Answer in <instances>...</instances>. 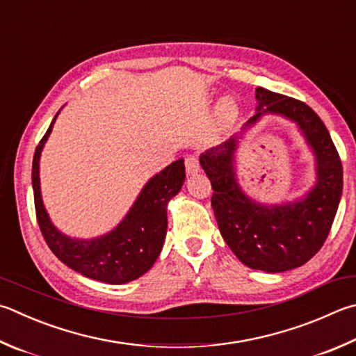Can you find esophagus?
Segmentation results:
<instances>
[{
    "instance_id": "esophagus-1",
    "label": "esophagus",
    "mask_w": 356,
    "mask_h": 356,
    "mask_svg": "<svg viewBox=\"0 0 356 356\" xmlns=\"http://www.w3.org/2000/svg\"><path fill=\"white\" fill-rule=\"evenodd\" d=\"M185 168L188 174H195L200 170V163H199V157L196 154H190V156L185 157Z\"/></svg>"
}]
</instances>
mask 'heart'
Returning <instances> with one entry per match:
<instances>
[{
	"label": "heart",
	"instance_id": "b5f03b06",
	"mask_svg": "<svg viewBox=\"0 0 356 356\" xmlns=\"http://www.w3.org/2000/svg\"><path fill=\"white\" fill-rule=\"evenodd\" d=\"M236 118V106L232 99H224L218 108V120L221 124L227 126Z\"/></svg>",
	"mask_w": 356,
	"mask_h": 356
}]
</instances>
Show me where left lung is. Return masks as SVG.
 Returning <instances> with one entry per match:
<instances>
[{
  "label": "left lung",
  "instance_id": "8db88e82",
  "mask_svg": "<svg viewBox=\"0 0 356 356\" xmlns=\"http://www.w3.org/2000/svg\"><path fill=\"white\" fill-rule=\"evenodd\" d=\"M257 99L258 112L248 126L264 113L294 121L316 156L314 188L297 202L274 207L254 202L236 182L235 137L202 154L200 165L211 184L219 232L232 252L252 269L283 273L305 264L324 245L342 195V163L325 124L305 102L261 87Z\"/></svg>",
  "mask_w": 356,
  "mask_h": 356
}]
</instances>
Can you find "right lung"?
Returning a JSON list of instances; mask_svg holds the SVG:
<instances>
[{"mask_svg": "<svg viewBox=\"0 0 356 356\" xmlns=\"http://www.w3.org/2000/svg\"><path fill=\"white\" fill-rule=\"evenodd\" d=\"M56 118L57 115L35 147L32 160L35 216L44 241L63 264L88 279L111 285L138 279L152 268L163 245L168 227L166 205L184 185V159L172 161L145 185L131 211L111 234L96 240H73L51 224L40 196L38 160Z\"/></svg>", "mask_w": 356, "mask_h": 356, "instance_id": "right-lung-1", "label": "right lung"}]
</instances>
